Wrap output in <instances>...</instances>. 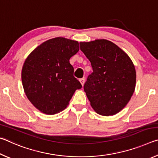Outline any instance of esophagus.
I'll return each mask as SVG.
<instances>
[{
  "label": "esophagus",
  "instance_id": "obj_1",
  "mask_svg": "<svg viewBox=\"0 0 158 158\" xmlns=\"http://www.w3.org/2000/svg\"><path fill=\"white\" fill-rule=\"evenodd\" d=\"M79 81H80V83H81L82 85H84V82H85V78H81V79H79Z\"/></svg>",
  "mask_w": 158,
  "mask_h": 158
}]
</instances>
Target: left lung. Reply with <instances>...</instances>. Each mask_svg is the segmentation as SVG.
<instances>
[{
  "label": "left lung",
  "instance_id": "left-lung-1",
  "mask_svg": "<svg viewBox=\"0 0 158 158\" xmlns=\"http://www.w3.org/2000/svg\"><path fill=\"white\" fill-rule=\"evenodd\" d=\"M93 73L84 85L90 105L98 114L112 116L121 111L135 89L136 71L127 54L106 40L80 42Z\"/></svg>",
  "mask_w": 158,
  "mask_h": 158
}]
</instances>
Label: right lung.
<instances>
[{"instance_id": "1", "label": "right lung", "mask_w": 158, "mask_h": 158, "mask_svg": "<svg viewBox=\"0 0 158 158\" xmlns=\"http://www.w3.org/2000/svg\"><path fill=\"white\" fill-rule=\"evenodd\" d=\"M79 50L77 41L55 37L35 48L26 59L21 71L23 89L42 113L53 115L63 111L75 90L82 87L69 63Z\"/></svg>"}]
</instances>
